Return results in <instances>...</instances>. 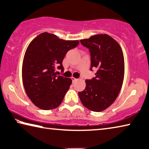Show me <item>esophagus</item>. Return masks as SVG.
<instances>
[{"instance_id":"34e87169","label":"esophagus","mask_w":149,"mask_h":149,"mask_svg":"<svg viewBox=\"0 0 149 149\" xmlns=\"http://www.w3.org/2000/svg\"><path fill=\"white\" fill-rule=\"evenodd\" d=\"M72 82H73V83H74V82L75 81H77V78L74 77H72Z\"/></svg>"}]
</instances>
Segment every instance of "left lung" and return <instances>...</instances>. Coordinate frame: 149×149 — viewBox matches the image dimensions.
<instances>
[{
    "label": "left lung",
    "instance_id": "8db88e82",
    "mask_svg": "<svg viewBox=\"0 0 149 149\" xmlns=\"http://www.w3.org/2000/svg\"><path fill=\"white\" fill-rule=\"evenodd\" d=\"M89 49L91 67L97 68L96 77L85 80L86 87L79 92L81 102L93 112L107 109L116 99L124 79L125 64L122 48L107 34H97L80 40Z\"/></svg>",
    "mask_w": 149,
    "mask_h": 149
}]
</instances>
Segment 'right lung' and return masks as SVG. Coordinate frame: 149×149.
Returning <instances> with one entry per match:
<instances>
[{
  "label": "right lung",
  "instance_id": "1",
  "mask_svg": "<svg viewBox=\"0 0 149 149\" xmlns=\"http://www.w3.org/2000/svg\"><path fill=\"white\" fill-rule=\"evenodd\" d=\"M79 43L77 40L61 39L44 32L27 47L22 64V81L27 95L40 109L52 110L62 103L72 81L57 76L56 67L64 70L62 64L65 54Z\"/></svg>",
  "mask_w": 149,
  "mask_h": 149
}]
</instances>
